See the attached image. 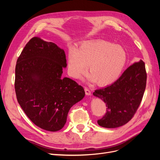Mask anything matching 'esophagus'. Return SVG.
Instances as JSON below:
<instances>
[{
	"label": "esophagus",
	"instance_id": "esophagus-1",
	"mask_svg": "<svg viewBox=\"0 0 160 160\" xmlns=\"http://www.w3.org/2000/svg\"><path fill=\"white\" fill-rule=\"evenodd\" d=\"M85 91L86 95H88V96L91 95V91H90L88 88H85Z\"/></svg>",
	"mask_w": 160,
	"mask_h": 160
}]
</instances>
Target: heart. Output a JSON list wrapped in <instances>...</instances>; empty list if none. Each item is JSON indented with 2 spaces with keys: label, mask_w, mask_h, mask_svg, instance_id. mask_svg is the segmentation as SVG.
I'll return each mask as SVG.
<instances>
[{
  "label": "heart",
  "mask_w": 160,
  "mask_h": 160,
  "mask_svg": "<svg viewBox=\"0 0 160 160\" xmlns=\"http://www.w3.org/2000/svg\"><path fill=\"white\" fill-rule=\"evenodd\" d=\"M127 62L123 48L105 41H87L67 54V71L71 77L79 79L88 70L85 79L100 86H108L118 79Z\"/></svg>",
  "instance_id": "b5f03b06"
}]
</instances>
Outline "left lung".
<instances>
[{
	"mask_svg": "<svg viewBox=\"0 0 160 160\" xmlns=\"http://www.w3.org/2000/svg\"><path fill=\"white\" fill-rule=\"evenodd\" d=\"M147 74L142 60L135 62L113 83L97 89L93 95L106 103L107 112L98 121L100 126L116 128L132 119L142 100Z\"/></svg>",
	"mask_w": 160,
	"mask_h": 160,
	"instance_id": "obj_1",
	"label": "left lung"
}]
</instances>
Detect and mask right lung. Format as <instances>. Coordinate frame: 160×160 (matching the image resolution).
<instances>
[{
    "instance_id": "add662e5",
    "label": "right lung",
    "mask_w": 160,
    "mask_h": 160,
    "mask_svg": "<svg viewBox=\"0 0 160 160\" xmlns=\"http://www.w3.org/2000/svg\"><path fill=\"white\" fill-rule=\"evenodd\" d=\"M67 67L64 50L35 37L18 58L14 88L17 101L31 122L49 132L64 127L72 105L83 99V87L62 77Z\"/></svg>"
}]
</instances>
